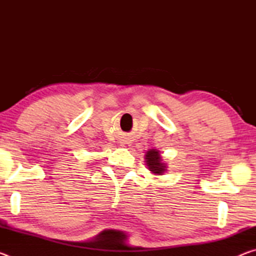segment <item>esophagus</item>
I'll list each match as a JSON object with an SVG mask.
<instances>
[{
  "label": "esophagus",
  "instance_id": "esophagus-1",
  "mask_svg": "<svg viewBox=\"0 0 256 256\" xmlns=\"http://www.w3.org/2000/svg\"><path fill=\"white\" fill-rule=\"evenodd\" d=\"M130 146H131V142H128L126 140L120 141V146H123V148H130Z\"/></svg>",
  "mask_w": 256,
  "mask_h": 256
}]
</instances>
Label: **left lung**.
<instances>
[{
    "instance_id": "obj_1",
    "label": "left lung",
    "mask_w": 256,
    "mask_h": 256,
    "mask_svg": "<svg viewBox=\"0 0 256 256\" xmlns=\"http://www.w3.org/2000/svg\"><path fill=\"white\" fill-rule=\"evenodd\" d=\"M146 166H148L149 170L154 174L157 175H162L164 172H166V164L162 162V157H160L159 150L151 149L146 151Z\"/></svg>"
}]
</instances>
